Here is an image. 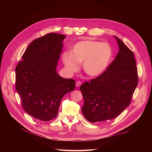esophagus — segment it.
Returning a JSON list of instances; mask_svg holds the SVG:
<instances>
[{
  "label": "esophagus",
  "instance_id": "34e87169",
  "mask_svg": "<svg viewBox=\"0 0 152 152\" xmlns=\"http://www.w3.org/2000/svg\"><path fill=\"white\" fill-rule=\"evenodd\" d=\"M82 84V82L80 80H78L76 82V86L77 87H79Z\"/></svg>",
  "mask_w": 152,
  "mask_h": 152
}]
</instances>
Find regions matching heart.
I'll use <instances>...</instances> for the list:
<instances>
[{
    "label": "heart",
    "mask_w": 152,
    "mask_h": 152,
    "mask_svg": "<svg viewBox=\"0 0 152 152\" xmlns=\"http://www.w3.org/2000/svg\"><path fill=\"white\" fill-rule=\"evenodd\" d=\"M112 56V49L106 42L85 40L76 43L70 53L63 54V61L69 70L75 72L79 63H83V68L87 74L97 76L108 66Z\"/></svg>",
    "instance_id": "b5f03b06"
}]
</instances>
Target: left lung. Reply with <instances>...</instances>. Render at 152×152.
<instances>
[{
  "mask_svg": "<svg viewBox=\"0 0 152 152\" xmlns=\"http://www.w3.org/2000/svg\"><path fill=\"white\" fill-rule=\"evenodd\" d=\"M115 37L119 48L115 58L102 74L80 87L84 100L82 112L92 123L117 117L130 105L138 83L134 53Z\"/></svg>",
  "mask_w": 152,
  "mask_h": 152,
  "instance_id": "obj_1",
  "label": "left lung"
}]
</instances>
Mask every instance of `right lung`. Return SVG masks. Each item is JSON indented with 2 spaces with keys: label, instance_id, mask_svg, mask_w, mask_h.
<instances>
[{
  "label": "right lung",
  "instance_id": "obj_1",
  "mask_svg": "<svg viewBox=\"0 0 152 152\" xmlns=\"http://www.w3.org/2000/svg\"><path fill=\"white\" fill-rule=\"evenodd\" d=\"M65 38L49 33L35 39L16 67V89L23 108L44 122L57 117L63 96L75 87L74 80L61 77L56 70Z\"/></svg>",
  "mask_w": 152,
  "mask_h": 152
}]
</instances>
